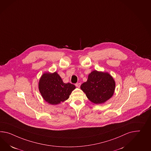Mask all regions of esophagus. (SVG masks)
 I'll use <instances>...</instances> for the list:
<instances>
[{
  "label": "esophagus",
  "mask_w": 151,
  "mask_h": 151,
  "mask_svg": "<svg viewBox=\"0 0 151 151\" xmlns=\"http://www.w3.org/2000/svg\"><path fill=\"white\" fill-rule=\"evenodd\" d=\"M76 86L78 87V88H79L80 86H81V83H77L76 84Z\"/></svg>",
  "instance_id": "34e87169"
}]
</instances>
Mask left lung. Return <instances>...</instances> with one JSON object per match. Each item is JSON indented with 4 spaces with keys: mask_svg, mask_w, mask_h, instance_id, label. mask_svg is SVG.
I'll return each mask as SVG.
<instances>
[{
    "mask_svg": "<svg viewBox=\"0 0 151 151\" xmlns=\"http://www.w3.org/2000/svg\"><path fill=\"white\" fill-rule=\"evenodd\" d=\"M116 82L108 72L94 70L88 76L87 81L81 86L89 100L95 104H102L113 95Z\"/></svg>",
    "mask_w": 151,
    "mask_h": 151,
    "instance_id": "obj_1",
    "label": "left lung"
}]
</instances>
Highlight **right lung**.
Returning a JSON list of instances; mask_svg holds the SVG:
<instances>
[{"label":"right lung","mask_w":151,"mask_h":151,"mask_svg":"<svg viewBox=\"0 0 151 151\" xmlns=\"http://www.w3.org/2000/svg\"><path fill=\"white\" fill-rule=\"evenodd\" d=\"M38 88L43 99L52 105L67 100L76 89L73 84L63 83L56 72L44 73L39 79Z\"/></svg>","instance_id":"obj_1"}]
</instances>
